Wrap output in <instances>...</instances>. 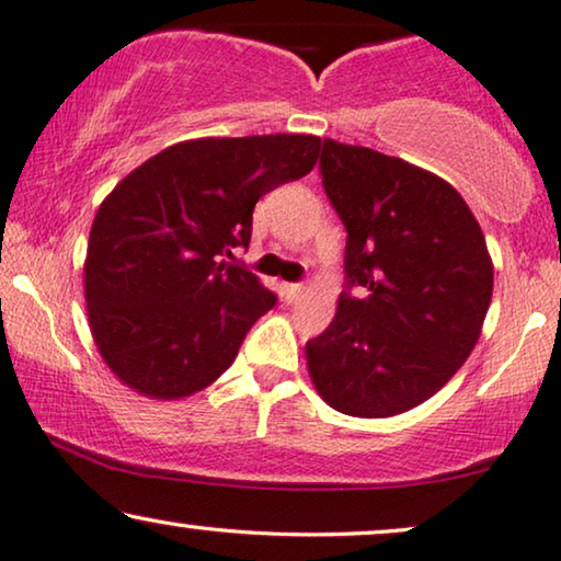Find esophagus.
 <instances>
[{"label": "esophagus", "instance_id": "34e87169", "mask_svg": "<svg viewBox=\"0 0 561 561\" xmlns=\"http://www.w3.org/2000/svg\"><path fill=\"white\" fill-rule=\"evenodd\" d=\"M282 295H284V302L291 305V302H297V299L305 295V287H302V284L289 282V284H284V287H282Z\"/></svg>", "mask_w": 561, "mask_h": 561}]
</instances>
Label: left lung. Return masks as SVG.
<instances>
[{
	"label": "left lung",
	"instance_id": "8db88e82",
	"mask_svg": "<svg viewBox=\"0 0 561 561\" xmlns=\"http://www.w3.org/2000/svg\"><path fill=\"white\" fill-rule=\"evenodd\" d=\"M320 175L348 231V289L305 345L310 378L343 414L409 412L476 348L493 295L485 236L453 185L399 157L325 139Z\"/></svg>",
	"mask_w": 561,
	"mask_h": 561
}]
</instances>
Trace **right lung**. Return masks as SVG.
<instances>
[{
    "label": "right lung",
    "mask_w": 561,
    "mask_h": 561,
    "mask_svg": "<svg viewBox=\"0 0 561 561\" xmlns=\"http://www.w3.org/2000/svg\"><path fill=\"white\" fill-rule=\"evenodd\" d=\"M320 137L191 139L108 193L83 264L101 358L129 389L183 399L231 366L277 295L228 264L251 241L256 201L314 168Z\"/></svg>",
    "instance_id": "right-lung-1"
}]
</instances>
